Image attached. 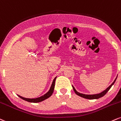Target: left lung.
I'll return each instance as SVG.
<instances>
[{
    "label": "left lung",
    "mask_w": 121,
    "mask_h": 121,
    "mask_svg": "<svg viewBox=\"0 0 121 121\" xmlns=\"http://www.w3.org/2000/svg\"><path fill=\"white\" fill-rule=\"evenodd\" d=\"M116 79H117V78L115 79V80L114 81V82H113V83H112V84L110 85V86H109L108 88H106L105 90L104 91L102 92L101 93H99V94H96V95H85V94H83V93H79V92L76 91V90L75 89V88L73 87V86H72V88H73V91H74L75 93H76V94L77 95H78V96H80V97L85 98V99H89V100H93V99H99V98L103 97V96H104V95H105L108 92V91L110 89V88L112 87V86H113V85L114 84L115 82H116Z\"/></svg>",
    "instance_id": "8db88e82"
}]
</instances>
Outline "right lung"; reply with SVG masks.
Listing matches in <instances>:
<instances>
[{"instance_id": "1", "label": "right lung", "mask_w": 121, "mask_h": 121, "mask_svg": "<svg viewBox=\"0 0 121 121\" xmlns=\"http://www.w3.org/2000/svg\"><path fill=\"white\" fill-rule=\"evenodd\" d=\"M56 77L55 78V79H54L53 82H52V86H51L50 89L49 91V92H47L45 95H44L43 96H41V97L36 98V99H26V98H24L21 97V96H19V95H17V96L19 97L20 98H21V99L22 100L26 101L28 102H30V103H39V102L42 101L46 100V99H48L50 97L52 96V93L54 92V86H55V80H56Z\"/></svg>"}]
</instances>
